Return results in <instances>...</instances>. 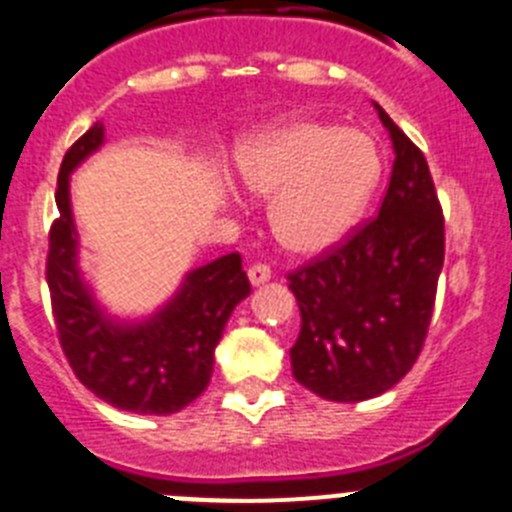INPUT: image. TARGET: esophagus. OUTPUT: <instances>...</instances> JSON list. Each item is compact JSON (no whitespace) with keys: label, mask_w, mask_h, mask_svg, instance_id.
Segmentation results:
<instances>
[{"label":"esophagus","mask_w":512,"mask_h":512,"mask_svg":"<svg viewBox=\"0 0 512 512\" xmlns=\"http://www.w3.org/2000/svg\"><path fill=\"white\" fill-rule=\"evenodd\" d=\"M269 279H271V269L266 264L248 266V282H251L253 287H259V284L269 282Z\"/></svg>","instance_id":"1"}]
</instances>
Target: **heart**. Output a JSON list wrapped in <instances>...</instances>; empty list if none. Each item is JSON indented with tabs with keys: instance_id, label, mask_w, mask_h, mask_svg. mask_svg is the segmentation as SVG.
I'll return each instance as SVG.
<instances>
[{
	"instance_id": "b5f03b06",
	"label": "heart",
	"mask_w": 512,
	"mask_h": 512,
	"mask_svg": "<svg viewBox=\"0 0 512 512\" xmlns=\"http://www.w3.org/2000/svg\"><path fill=\"white\" fill-rule=\"evenodd\" d=\"M235 169L253 197H274L269 228L279 246L318 256L361 220L382 179V153L364 130L295 117L248 138Z\"/></svg>"
}]
</instances>
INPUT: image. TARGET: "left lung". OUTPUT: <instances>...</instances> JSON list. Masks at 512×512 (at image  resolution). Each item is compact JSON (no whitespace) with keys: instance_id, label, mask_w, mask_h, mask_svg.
<instances>
[{"instance_id":"obj_1","label":"left lung","mask_w":512,"mask_h":512,"mask_svg":"<svg viewBox=\"0 0 512 512\" xmlns=\"http://www.w3.org/2000/svg\"><path fill=\"white\" fill-rule=\"evenodd\" d=\"M374 110L395 148L379 215L289 274L302 315L292 374L333 402L382 395L413 369L443 269V215L425 156Z\"/></svg>"}]
</instances>
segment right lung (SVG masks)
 <instances>
[{
  "label": "right lung",
  "mask_w": 512,
  "mask_h": 512,
  "mask_svg": "<svg viewBox=\"0 0 512 512\" xmlns=\"http://www.w3.org/2000/svg\"><path fill=\"white\" fill-rule=\"evenodd\" d=\"M104 143L94 122L63 156L58 217L48 233L45 279L58 341L79 382L112 408L171 415L205 392L212 356L230 312L251 295L238 253L192 269L182 287L146 320H117L99 307L79 269V235L71 212V171Z\"/></svg>",
  "instance_id": "1"
}]
</instances>
